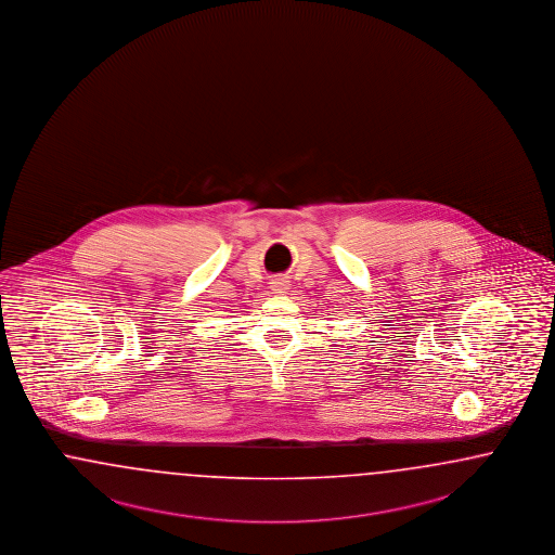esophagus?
Returning a JSON list of instances; mask_svg holds the SVG:
<instances>
[{"instance_id": "esophagus-1", "label": "esophagus", "mask_w": 555, "mask_h": 555, "mask_svg": "<svg viewBox=\"0 0 555 555\" xmlns=\"http://www.w3.org/2000/svg\"><path fill=\"white\" fill-rule=\"evenodd\" d=\"M286 281L285 279H274V283H272V291L274 293H285L286 291Z\"/></svg>"}]
</instances>
